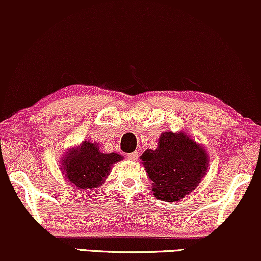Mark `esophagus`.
Returning <instances> with one entry per match:
<instances>
[{
    "label": "esophagus",
    "instance_id": "obj_1",
    "mask_svg": "<svg viewBox=\"0 0 261 261\" xmlns=\"http://www.w3.org/2000/svg\"><path fill=\"white\" fill-rule=\"evenodd\" d=\"M139 157H140L139 152H133V153L127 154V158H128V160H130L131 162H136L137 160H139Z\"/></svg>",
    "mask_w": 261,
    "mask_h": 261
}]
</instances>
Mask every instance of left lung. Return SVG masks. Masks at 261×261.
Segmentation results:
<instances>
[{
	"instance_id": "1",
	"label": "left lung",
	"mask_w": 261,
	"mask_h": 261,
	"mask_svg": "<svg viewBox=\"0 0 261 261\" xmlns=\"http://www.w3.org/2000/svg\"><path fill=\"white\" fill-rule=\"evenodd\" d=\"M140 158L153 195L167 202L180 201L195 190L208 167L207 151L185 131H164L157 149H146Z\"/></svg>"
}]
</instances>
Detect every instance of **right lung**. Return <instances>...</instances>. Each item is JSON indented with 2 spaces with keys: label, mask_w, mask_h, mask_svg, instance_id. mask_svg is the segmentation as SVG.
Listing matches in <instances>:
<instances>
[{
  "label": "right lung",
  "mask_w": 261,
  "mask_h": 261,
  "mask_svg": "<svg viewBox=\"0 0 261 261\" xmlns=\"http://www.w3.org/2000/svg\"><path fill=\"white\" fill-rule=\"evenodd\" d=\"M122 158L116 152H101L97 142L85 140L66 152L60 169L74 189L82 193H94L92 190L99 188L109 176L113 164L122 161Z\"/></svg>",
  "instance_id": "1"
}]
</instances>
